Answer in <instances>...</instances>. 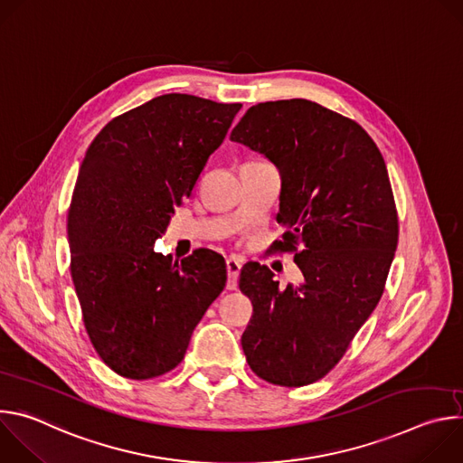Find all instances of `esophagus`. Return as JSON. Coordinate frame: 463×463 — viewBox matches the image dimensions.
I'll use <instances>...</instances> for the list:
<instances>
[{
  "label": "esophagus",
  "instance_id": "obj_1",
  "mask_svg": "<svg viewBox=\"0 0 463 463\" xmlns=\"http://www.w3.org/2000/svg\"><path fill=\"white\" fill-rule=\"evenodd\" d=\"M240 269H241V263L238 258H229L227 260V289H236L238 288V277H240Z\"/></svg>",
  "mask_w": 463,
  "mask_h": 463
}]
</instances>
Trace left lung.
<instances>
[{
  "label": "left lung",
  "instance_id": "8db88e82",
  "mask_svg": "<svg viewBox=\"0 0 463 463\" xmlns=\"http://www.w3.org/2000/svg\"><path fill=\"white\" fill-rule=\"evenodd\" d=\"M231 141L280 170L279 249L295 252L304 277L282 289L268 266L245 263L252 317L241 348L263 381L311 384L343 359L384 291L400 234L386 165L355 120L306 99L249 108Z\"/></svg>",
  "mask_w": 463,
  "mask_h": 463
}]
</instances>
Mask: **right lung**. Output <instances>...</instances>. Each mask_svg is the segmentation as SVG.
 <instances>
[{
  "instance_id": "obj_1",
  "label": "right lung",
  "mask_w": 463,
  "mask_h": 463,
  "mask_svg": "<svg viewBox=\"0 0 463 463\" xmlns=\"http://www.w3.org/2000/svg\"><path fill=\"white\" fill-rule=\"evenodd\" d=\"M240 108L161 95L109 120L86 152L68 213L71 279L91 345L122 377L174 370L225 288L218 252L179 263L154 245Z\"/></svg>"
}]
</instances>
